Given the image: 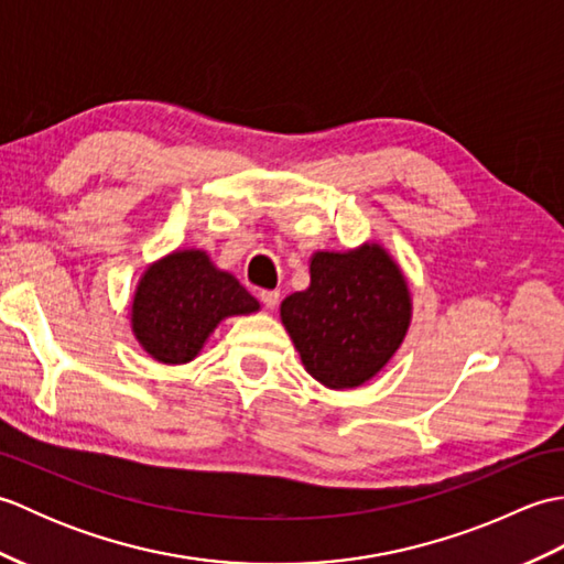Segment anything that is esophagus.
I'll return each instance as SVG.
<instances>
[{"label":"esophagus","mask_w":564,"mask_h":564,"mask_svg":"<svg viewBox=\"0 0 564 564\" xmlns=\"http://www.w3.org/2000/svg\"><path fill=\"white\" fill-rule=\"evenodd\" d=\"M259 297H261L263 305H267L269 310H273L275 305H279V301H281V293L279 291H261Z\"/></svg>","instance_id":"esophagus-1"}]
</instances>
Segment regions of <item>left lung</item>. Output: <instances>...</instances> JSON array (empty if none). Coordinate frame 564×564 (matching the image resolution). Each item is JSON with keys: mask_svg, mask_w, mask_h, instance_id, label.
<instances>
[{"mask_svg": "<svg viewBox=\"0 0 564 564\" xmlns=\"http://www.w3.org/2000/svg\"><path fill=\"white\" fill-rule=\"evenodd\" d=\"M305 370L329 390L361 388L398 354L412 325V293L380 242L315 251L310 285L281 303Z\"/></svg>", "mask_w": 564, "mask_h": 564, "instance_id": "8db88e82", "label": "left lung"}]
</instances>
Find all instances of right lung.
Wrapping results in <instances>:
<instances>
[{
	"instance_id": "add662e5",
	"label": "right lung",
	"mask_w": 564,
	"mask_h": 564,
	"mask_svg": "<svg viewBox=\"0 0 564 564\" xmlns=\"http://www.w3.org/2000/svg\"><path fill=\"white\" fill-rule=\"evenodd\" d=\"M261 305L206 249H174L142 271L130 303V332L164 366L194 361L227 317Z\"/></svg>"
}]
</instances>
